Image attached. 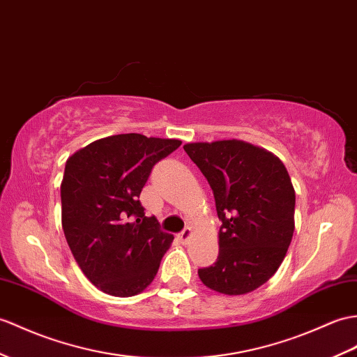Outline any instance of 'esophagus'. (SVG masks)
Returning a JSON list of instances; mask_svg holds the SVG:
<instances>
[{
    "mask_svg": "<svg viewBox=\"0 0 357 357\" xmlns=\"http://www.w3.org/2000/svg\"><path fill=\"white\" fill-rule=\"evenodd\" d=\"M192 237H193V229L190 227L184 228V229H182V233L178 234V238H179V242L182 245H188V242L192 240Z\"/></svg>",
    "mask_w": 357,
    "mask_h": 357,
    "instance_id": "34e87169",
    "label": "esophagus"
}]
</instances>
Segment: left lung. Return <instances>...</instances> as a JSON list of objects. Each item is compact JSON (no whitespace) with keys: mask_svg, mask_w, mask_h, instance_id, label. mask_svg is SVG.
I'll list each match as a JSON object with an SVG mask.
<instances>
[{"mask_svg":"<svg viewBox=\"0 0 357 357\" xmlns=\"http://www.w3.org/2000/svg\"><path fill=\"white\" fill-rule=\"evenodd\" d=\"M184 151L213 190L219 229L216 263L199 269L202 283L243 295L277 272L295 229V190L278 156L240 139L188 143Z\"/></svg>","mask_w":357,"mask_h":357,"instance_id":"1","label":"left lung"}]
</instances>
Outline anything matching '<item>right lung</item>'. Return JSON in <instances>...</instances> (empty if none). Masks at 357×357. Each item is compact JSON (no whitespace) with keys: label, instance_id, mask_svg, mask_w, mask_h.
<instances>
[{"label":"right lung","instance_id":"obj_1","mask_svg":"<svg viewBox=\"0 0 357 357\" xmlns=\"http://www.w3.org/2000/svg\"><path fill=\"white\" fill-rule=\"evenodd\" d=\"M179 139L121 134L70 156L61 185L62 228L86 278L112 296H134L152 283L173 236L144 216L139 193L153 165Z\"/></svg>","mask_w":357,"mask_h":357}]
</instances>
